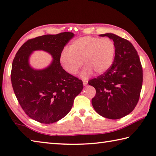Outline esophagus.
Segmentation results:
<instances>
[{
  "label": "esophagus",
  "instance_id": "1",
  "mask_svg": "<svg viewBox=\"0 0 156 156\" xmlns=\"http://www.w3.org/2000/svg\"><path fill=\"white\" fill-rule=\"evenodd\" d=\"M83 84H84V86H86L87 84H88V80H83Z\"/></svg>",
  "mask_w": 156,
  "mask_h": 156
}]
</instances>
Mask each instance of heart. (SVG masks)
<instances>
[{
    "mask_svg": "<svg viewBox=\"0 0 156 156\" xmlns=\"http://www.w3.org/2000/svg\"><path fill=\"white\" fill-rule=\"evenodd\" d=\"M115 52V44L111 39L84 36L73 40L69 50H62L59 61L65 71L71 75H76L83 61L85 67L81 76L87 78L93 72L98 75L106 72L112 65Z\"/></svg>",
    "mask_w": 156,
    "mask_h": 156,
    "instance_id": "obj_1",
    "label": "heart"
}]
</instances>
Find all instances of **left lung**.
Instances as JSON below:
<instances>
[{
    "label": "left lung",
    "instance_id": "8db88e82",
    "mask_svg": "<svg viewBox=\"0 0 156 156\" xmlns=\"http://www.w3.org/2000/svg\"><path fill=\"white\" fill-rule=\"evenodd\" d=\"M100 36L112 39L116 52L110 69L89 82L96 90L92 105L102 117L118 119L136 106L142 89L143 68L137 51L129 41L112 33Z\"/></svg>",
    "mask_w": 156,
    "mask_h": 156
}]
</instances>
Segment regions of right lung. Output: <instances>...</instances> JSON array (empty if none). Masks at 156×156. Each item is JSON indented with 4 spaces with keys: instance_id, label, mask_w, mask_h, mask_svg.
<instances>
[{
    "instance_id": "obj_1",
    "label": "right lung",
    "mask_w": 156,
    "mask_h": 156,
    "mask_svg": "<svg viewBox=\"0 0 156 156\" xmlns=\"http://www.w3.org/2000/svg\"><path fill=\"white\" fill-rule=\"evenodd\" d=\"M73 36V33L64 32L29 39L13 61L11 80L17 100L25 113L39 123H52L63 118L83 89V81L65 71L59 61L61 52ZM35 50L52 55V63L46 69L30 67L29 57Z\"/></svg>"
}]
</instances>
